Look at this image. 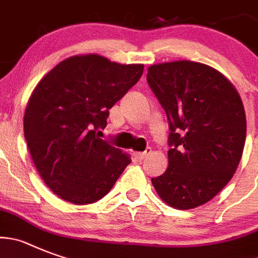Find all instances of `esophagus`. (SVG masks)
<instances>
[{
	"label": "esophagus",
	"instance_id": "1",
	"mask_svg": "<svg viewBox=\"0 0 258 258\" xmlns=\"http://www.w3.org/2000/svg\"><path fill=\"white\" fill-rule=\"evenodd\" d=\"M151 153V148H147V150L145 151V152H138V153H136V157L138 158L139 161H142V160H145L146 157H147L148 155H150Z\"/></svg>",
	"mask_w": 258,
	"mask_h": 258
}]
</instances>
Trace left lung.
Returning <instances> with one entry per match:
<instances>
[{
    "mask_svg": "<svg viewBox=\"0 0 258 258\" xmlns=\"http://www.w3.org/2000/svg\"><path fill=\"white\" fill-rule=\"evenodd\" d=\"M147 82L169 120V166L152 178L169 206L205 205L230 181L244 148L242 98L220 72L181 60L148 68Z\"/></svg>",
    "mask_w": 258,
    "mask_h": 258,
    "instance_id": "1",
    "label": "left lung"
}]
</instances>
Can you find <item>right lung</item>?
Masks as SVG:
<instances>
[{"label":"right lung","mask_w":258,"mask_h":258,"mask_svg":"<svg viewBox=\"0 0 258 258\" xmlns=\"http://www.w3.org/2000/svg\"><path fill=\"white\" fill-rule=\"evenodd\" d=\"M143 68L94 53L77 55L37 84L25 108V141L35 169L60 198L74 205L96 202L132 162L131 156L100 138V129Z\"/></svg>","instance_id":"obj_1"}]
</instances>
